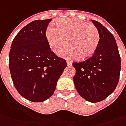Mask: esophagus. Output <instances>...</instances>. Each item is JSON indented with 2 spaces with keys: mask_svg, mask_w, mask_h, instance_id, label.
Returning <instances> with one entry per match:
<instances>
[{
  "mask_svg": "<svg viewBox=\"0 0 126 126\" xmlns=\"http://www.w3.org/2000/svg\"><path fill=\"white\" fill-rule=\"evenodd\" d=\"M66 64H67V65L68 66H71L72 64V62H71V61H66Z\"/></svg>",
  "mask_w": 126,
  "mask_h": 126,
  "instance_id": "esophagus-1",
  "label": "esophagus"
}]
</instances>
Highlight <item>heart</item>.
I'll return each instance as SVG.
<instances>
[{"label":"heart","mask_w":126,"mask_h":126,"mask_svg":"<svg viewBox=\"0 0 126 126\" xmlns=\"http://www.w3.org/2000/svg\"><path fill=\"white\" fill-rule=\"evenodd\" d=\"M57 28L48 27L46 36L47 44L57 53L67 44L70 48L60 52V55L74 57L80 60L90 58L97 48L99 33L93 24L77 19L67 18L56 22Z\"/></svg>","instance_id":"heart-1"}]
</instances>
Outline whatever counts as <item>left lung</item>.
<instances>
[{"label": "left lung", "instance_id": "obj_1", "mask_svg": "<svg viewBox=\"0 0 126 126\" xmlns=\"http://www.w3.org/2000/svg\"><path fill=\"white\" fill-rule=\"evenodd\" d=\"M99 33L97 50L90 58L73 62L74 82L77 92L85 100L98 102L116 89L121 71V57L112 33L101 23L93 20Z\"/></svg>", "mask_w": 126, "mask_h": 126}]
</instances>
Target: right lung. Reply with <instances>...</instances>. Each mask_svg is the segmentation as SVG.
Wrapping results in <instances>:
<instances>
[{"mask_svg":"<svg viewBox=\"0 0 126 126\" xmlns=\"http://www.w3.org/2000/svg\"><path fill=\"white\" fill-rule=\"evenodd\" d=\"M52 20H35L15 37L9 54L12 82L19 94L33 102L53 94L57 80L66 66L65 60L50 50L46 33Z\"/></svg>","mask_w":126,"mask_h":126,"instance_id":"right-lung-1","label":"right lung"}]
</instances>
